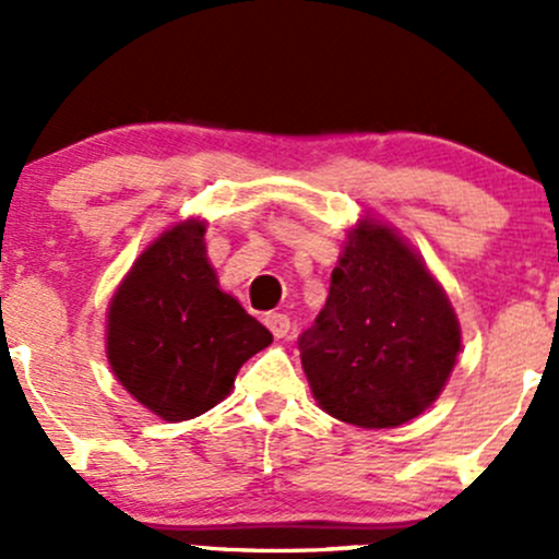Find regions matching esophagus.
I'll return each mask as SVG.
<instances>
[{
    "label": "esophagus",
    "mask_w": 559,
    "mask_h": 559,
    "mask_svg": "<svg viewBox=\"0 0 559 559\" xmlns=\"http://www.w3.org/2000/svg\"><path fill=\"white\" fill-rule=\"evenodd\" d=\"M263 322H266V328L272 330L274 338H285V335L290 333V317L282 314V311H269Z\"/></svg>",
    "instance_id": "obj_1"
}]
</instances>
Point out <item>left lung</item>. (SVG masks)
Segmentation results:
<instances>
[{"label":"left lung","instance_id":"8db88e82","mask_svg":"<svg viewBox=\"0 0 559 559\" xmlns=\"http://www.w3.org/2000/svg\"><path fill=\"white\" fill-rule=\"evenodd\" d=\"M298 349L322 411L362 429H392L442 392L461 330L421 258L392 229L365 221L349 234L325 309Z\"/></svg>","mask_w":559,"mask_h":559}]
</instances>
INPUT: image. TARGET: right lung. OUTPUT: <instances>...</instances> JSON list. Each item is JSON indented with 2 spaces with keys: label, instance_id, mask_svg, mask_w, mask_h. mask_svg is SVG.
Masks as SVG:
<instances>
[{
  "label": "right lung",
  "instance_id": "1",
  "mask_svg": "<svg viewBox=\"0 0 559 559\" xmlns=\"http://www.w3.org/2000/svg\"><path fill=\"white\" fill-rule=\"evenodd\" d=\"M205 224L165 231L135 261L109 306V362L165 421L210 411L272 333L226 296L205 258Z\"/></svg>",
  "mask_w": 559,
  "mask_h": 559
}]
</instances>
